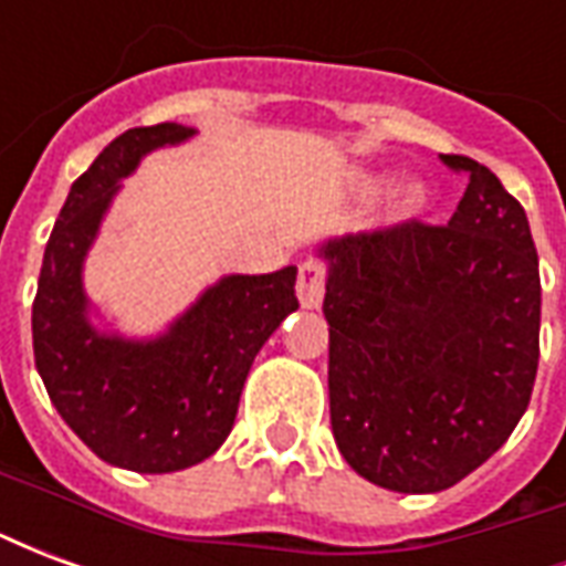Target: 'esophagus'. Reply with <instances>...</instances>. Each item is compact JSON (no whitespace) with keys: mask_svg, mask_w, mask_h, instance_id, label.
Masks as SVG:
<instances>
[{"mask_svg":"<svg viewBox=\"0 0 566 566\" xmlns=\"http://www.w3.org/2000/svg\"><path fill=\"white\" fill-rule=\"evenodd\" d=\"M296 296L303 308H318L324 300V266L306 260L300 272H296Z\"/></svg>","mask_w":566,"mask_h":566,"instance_id":"1","label":"esophagus"}]
</instances>
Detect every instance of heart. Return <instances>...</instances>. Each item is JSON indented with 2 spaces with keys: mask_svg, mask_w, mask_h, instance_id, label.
I'll use <instances>...</instances> for the list:
<instances>
[{
  "mask_svg": "<svg viewBox=\"0 0 566 566\" xmlns=\"http://www.w3.org/2000/svg\"><path fill=\"white\" fill-rule=\"evenodd\" d=\"M388 185V178H381V175H373V178H367V193H379L381 187ZM424 202H427V193H424V187H409L406 190V197H403V211H421L424 209Z\"/></svg>",
  "mask_w": 566,
  "mask_h": 566,
  "instance_id": "b5f03b06",
  "label": "heart"
}]
</instances>
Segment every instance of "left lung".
<instances>
[{
    "mask_svg": "<svg viewBox=\"0 0 566 566\" xmlns=\"http://www.w3.org/2000/svg\"><path fill=\"white\" fill-rule=\"evenodd\" d=\"M446 227L406 221L321 242L331 424L357 475L437 494L510 439L539 364V260L527 214L482 163Z\"/></svg>",
    "mask_w": 566,
    "mask_h": 566,
    "instance_id": "left-lung-1",
    "label": "left lung"
}]
</instances>
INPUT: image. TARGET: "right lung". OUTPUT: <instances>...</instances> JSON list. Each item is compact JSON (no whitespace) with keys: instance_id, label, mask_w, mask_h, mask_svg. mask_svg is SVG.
<instances>
[{"instance_id":"obj_1","label":"right lung","mask_w":566,"mask_h":566,"mask_svg":"<svg viewBox=\"0 0 566 566\" xmlns=\"http://www.w3.org/2000/svg\"><path fill=\"white\" fill-rule=\"evenodd\" d=\"M181 124L117 136L72 185L48 239L32 303L35 369L78 439L133 473H175L206 461L230 437L254 357L300 308L296 266L223 275L157 336H124L96 324L84 260L120 181L150 150L193 139Z\"/></svg>"}]
</instances>
